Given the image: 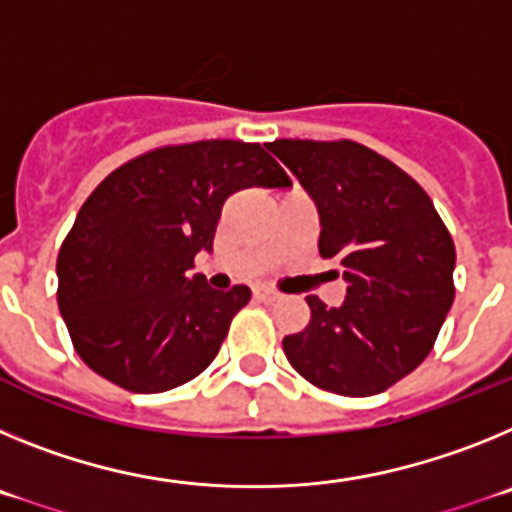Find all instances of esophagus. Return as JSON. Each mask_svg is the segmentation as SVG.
<instances>
[{
    "mask_svg": "<svg viewBox=\"0 0 512 512\" xmlns=\"http://www.w3.org/2000/svg\"><path fill=\"white\" fill-rule=\"evenodd\" d=\"M256 300L261 302H277L279 295L274 292V289H256Z\"/></svg>",
    "mask_w": 512,
    "mask_h": 512,
    "instance_id": "1",
    "label": "esophagus"
}]
</instances>
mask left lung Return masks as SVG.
<instances>
[{
	"label": "left lung",
	"mask_w": 512,
	"mask_h": 512,
	"mask_svg": "<svg viewBox=\"0 0 512 512\" xmlns=\"http://www.w3.org/2000/svg\"><path fill=\"white\" fill-rule=\"evenodd\" d=\"M318 207L323 259L341 264L346 300L315 295L305 330L282 341L297 372L346 397L384 392L431 354L454 302L456 251L413 176L354 140L266 143Z\"/></svg>",
	"instance_id": "obj_1"
}]
</instances>
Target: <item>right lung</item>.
I'll use <instances>...</instances> for the list:
<instances>
[{"instance_id": "add662e5", "label": "right lung", "mask_w": 512, "mask_h": 512, "mask_svg": "<svg viewBox=\"0 0 512 512\" xmlns=\"http://www.w3.org/2000/svg\"><path fill=\"white\" fill-rule=\"evenodd\" d=\"M289 189L282 166L241 140L169 146L112 171L58 251V307L76 354L130 392H166L205 372L251 289L194 274L225 200Z\"/></svg>"}]
</instances>
